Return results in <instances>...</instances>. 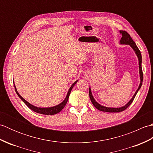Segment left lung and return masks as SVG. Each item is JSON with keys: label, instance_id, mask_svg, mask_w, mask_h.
Listing matches in <instances>:
<instances>
[{"label": "left lung", "instance_id": "1", "mask_svg": "<svg viewBox=\"0 0 153 153\" xmlns=\"http://www.w3.org/2000/svg\"><path fill=\"white\" fill-rule=\"evenodd\" d=\"M120 33L122 35V37L121 38V39H120V43L122 44V45H130L131 47L133 48V49H134L135 54H137V56L138 57L139 74H140L141 82H140V84H139V86L138 87L137 90L136 91V92L135 93L134 97H132V99L130 100H129L128 103H127L125 106H123L122 107H120V108H109V107H106V106L100 105V104L97 102L96 100H95V99L93 98V97L92 95V93H91V88H89V97H90L91 100V102L93 103V105H94V106H95L97 109L100 110V111L106 112H122V111H123V110H125L132 103L133 100H134L136 95H137L138 91L140 89V88H141V87L142 85L143 80V70H142V67H141L142 56H141V52H140V51L139 50V48L137 47V45H136L135 42L133 41L132 38L131 37V36L129 35V34L128 33V32H126V31H120Z\"/></svg>", "mask_w": 153, "mask_h": 153}]
</instances>
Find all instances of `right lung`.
Instances as JSON below:
<instances>
[{"instance_id":"obj_1","label":"right lung","mask_w":153,"mask_h":153,"mask_svg":"<svg viewBox=\"0 0 153 153\" xmlns=\"http://www.w3.org/2000/svg\"><path fill=\"white\" fill-rule=\"evenodd\" d=\"M77 82V80L76 81V82H75L72 84V85L70 87V88L69 91H68V94H67V96L66 97V99L64 100V101L62 102H61L58 105H56V106H53V107H49V108H39V107H37V106H35L33 105H31L30 103H29L27 101H26V100H25L20 95H19V94L18 93V92L17 91V89H16V88L15 84H14V85L16 92V93H17V95H18V97L22 100V101L24 102L25 104V105H26L31 110H33V111H34L35 112L41 114L54 115V114H57L58 112H60L61 110L64 108V106H66V103L68 102V98H69V96H70V94L71 91V89H72L74 86L75 85V84H76Z\"/></svg>"}]
</instances>
